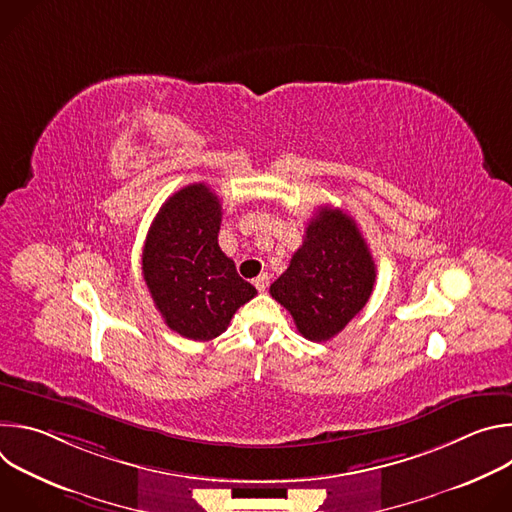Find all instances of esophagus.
<instances>
[{"mask_svg":"<svg viewBox=\"0 0 512 512\" xmlns=\"http://www.w3.org/2000/svg\"><path fill=\"white\" fill-rule=\"evenodd\" d=\"M253 285H255L259 291H265L267 285H269V277L263 273V275H259V277L253 279Z\"/></svg>","mask_w":512,"mask_h":512,"instance_id":"1","label":"esophagus"}]
</instances>
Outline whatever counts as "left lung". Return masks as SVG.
I'll use <instances>...</instances> for the list:
<instances>
[{
    "label": "left lung",
    "instance_id": "left-lung-1",
    "mask_svg": "<svg viewBox=\"0 0 512 512\" xmlns=\"http://www.w3.org/2000/svg\"><path fill=\"white\" fill-rule=\"evenodd\" d=\"M375 279L373 255L356 223L340 208L322 206L269 294L304 338L326 342L367 306Z\"/></svg>",
    "mask_w": 512,
    "mask_h": 512
}]
</instances>
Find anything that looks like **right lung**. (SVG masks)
I'll return each mask as SVG.
<instances>
[{
	"instance_id": "add662e5",
	"label": "right lung",
	"mask_w": 512,
	"mask_h": 512,
	"mask_svg": "<svg viewBox=\"0 0 512 512\" xmlns=\"http://www.w3.org/2000/svg\"><path fill=\"white\" fill-rule=\"evenodd\" d=\"M223 206L206 184L172 194L145 237L141 269L170 330L188 340L221 336L257 289L218 247Z\"/></svg>"
}]
</instances>
